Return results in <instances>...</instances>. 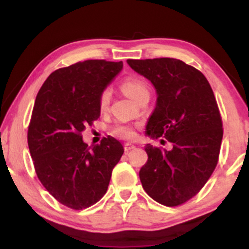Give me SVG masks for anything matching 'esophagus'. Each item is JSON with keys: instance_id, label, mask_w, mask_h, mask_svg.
Returning a JSON list of instances; mask_svg holds the SVG:
<instances>
[{"instance_id": "obj_1", "label": "esophagus", "mask_w": 249, "mask_h": 249, "mask_svg": "<svg viewBox=\"0 0 249 249\" xmlns=\"http://www.w3.org/2000/svg\"><path fill=\"white\" fill-rule=\"evenodd\" d=\"M135 147H136V146L130 144V142H125V144H124V152H130Z\"/></svg>"}]
</instances>
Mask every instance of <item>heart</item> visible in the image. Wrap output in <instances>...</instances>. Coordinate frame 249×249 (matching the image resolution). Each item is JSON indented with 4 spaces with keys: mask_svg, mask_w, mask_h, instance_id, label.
I'll use <instances>...</instances> for the list:
<instances>
[{
    "mask_svg": "<svg viewBox=\"0 0 249 249\" xmlns=\"http://www.w3.org/2000/svg\"><path fill=\"white\" fill-rule=\"evenodd\" d=\"M121 88L129 97H131L132 100H135L136 102H137L138 98L142 96V95L148 93V88L146 86L144 81L134 77L125 78V79L122 81ZM110 98H111L110 89H104L102 91L100 96V107L102 110H105V108L107 107ZM112 134L114 136H118V137L129 139L135 136V128L128 124L119 122V124L113 125V128H112Z\"/></svg>",
    "mask_w": 249,
    "mask_h": 249,
    "instance_id": "obj_1",
    "label": "heart"
}]
</instances>
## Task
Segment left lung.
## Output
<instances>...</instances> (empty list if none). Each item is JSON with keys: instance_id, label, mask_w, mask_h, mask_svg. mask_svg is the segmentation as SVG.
<instances>
[{"instance_id": "8db88e82", "label": "left lung", "mask_w": 249, "mask_h": 249, "mask_svg": "<svg viewBox=\"0 0 249 249\" xmlns=\"http://www.w3.org/2000/svg\"><path fill=\"white\" fill-rule=\"evenodd\" d=\"M127 63L151 81L158 95L146 135L172 142L170 149L145 146L148 160L139 171L142 188L162 205H181L203 188L219 160L223 129L213 90L199 70L180 60Z\"/></svg>"}]
</instances>
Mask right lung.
Returning a JSON list of instances; mask_svg holds the SVG:
<instances>
[{"label":"right lung","mask_w":249,"mask_h":249,"mask_svg":"<svg viewBox=\"0 0 249 249\" xmlns=\"http://www.w3.org/2000/svg\"><path fill=\"white\" fill-rule=\"evenodd\" d=\"M122 67V61L87 60L61 68L36 96L28 127L36 175L57 202L72 210L87 209L105 195L112 170L124 154L113 137L88 146L81 136L100 118L102 91Z\"/></svg>","instance_id":"right-lung-1"}]
</instances>
